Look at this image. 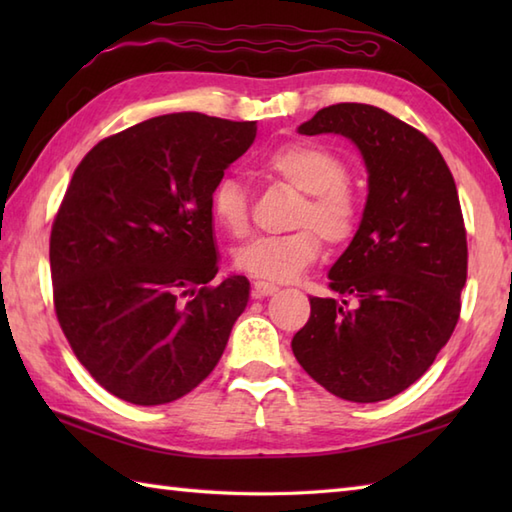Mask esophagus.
I'll return each mask as SVG.
<instances>
[{
  "instance_id": "esophagus-1",
  "label": "esophagus",
  "mask_w": 512,
  "mask_h": 512,
  "mask_svg": "<svg viewBox=\"0 0 512 512\" xmlns=\"http://www.w3.org/2000/svg\"><path fill=\"white\" fill-rule=\"evenodd\" d=\"M277 290H279V286H277V284H270V281H264V279L253 281V297H255V299L275 295Z\"/></svg>"
}]
</instances>
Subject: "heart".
I'll list each match as a JSON object with an SVG mask.
<instances>
[{
	"label": "heart",
	"mask_w": 512,
	"mask_h": 512,
	"mask_svg": "<svg viewBox=\"0 0 512 512\" xmlns=\"http://www.w3.org/2000/svg\"><path fill=\"white\" fill-rule=\"evenodd\" d=\"M259 171L303 193L292 217V226L299 228L284 235L255 237L239 246L233 255L239 273L270 281L295 279L317 262L323 239L330 246H341L354 237L363 202L347 180L345 160L334 149L292 140L268 151L259 160ZM211 213L224 233L244 237L250 226V200L244 184L235 178L217 182L211 191Z\"/></svg>",
	"instance_id": "1"
}]
</instances>
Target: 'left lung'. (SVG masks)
Listing matches in <instances>:
<instances>
[{"mask_svg":"<svg viewBox=\"0 0 512 512\" xmlns=\"http://www.w3.org/2000/svg\"><path fill=\"white\" fill-rule=\"evenodd\" d=\"M299 132L350 138L365 158L369 195L330 270L328 286L343 301L312 297L292 352L330 394L387 400L427 372L458 325L469 266L458 189L438 147L380 107H323Z\"/></svg>","mask_w":512,"mask_h":512,"instance_id":"left-lung-1","label":"left lung"}]
</instances>
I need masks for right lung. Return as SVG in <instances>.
<instances>
[{
    "label": "right lung",
    "mask_w": 512,
    "mask_h": 512,
    "mask_svg": "<svg viewBox=\"0 0 512 512\" xmlns=\"http://www.w3.org/2000/svg\"><path fill=\"white\" fill-rule=\"evenodd\" d=\"M255 123L167 114L94 145L50 233L54 312L92 378L132 405L178 400L213 372L248 303L217 275L211 191Z\"/></svg>",
    "instance_id": "1"
}]
</instances>
